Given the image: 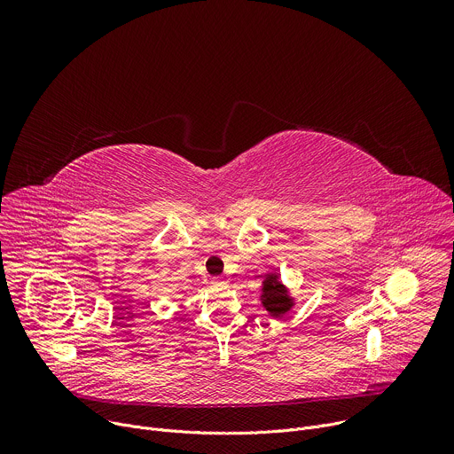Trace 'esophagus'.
Returning a JSON list of instances; mask_svg holds the SVG:
<instances>
[{
    "label": "esophagus",
    "mask_w": 454,
    "mask_h": 454,
    "mask_svg": "<svg viewBox=\"0 0 454 454\" xmlns=\"http://www.w3.org/2000/svg\"><path fill=\"white\" fill-rule=\"evenodd\" d=\"M212 286H215V287H223V286H226V280H224V278L215 277V278H212Z\"/></svg>",
    "instance_id": "1"
}]
</instances>
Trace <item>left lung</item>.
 Returning <instances> with one entry per match:
<instances>
[{"label":"left lung","instance_id":"left-lung-1","mask_svg":"<svg viewBox=\"0 0 454 454\" xmlns=\"http://www.w3.org/2000/svg\"><path fill=\"white\" fill-rule=\"evenodd\" d=\"M261 301L268 314L273 317L286 316L296 305V298L289 293L287 286L280 280L278 273H270L262 280Z\"/></svg>","mask_w":454,"mask_h":454}]
</instances>
